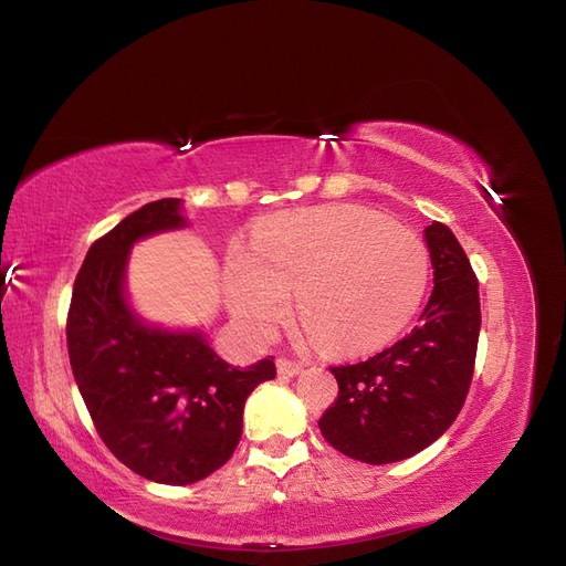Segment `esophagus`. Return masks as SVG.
Masks as SVG:
<instances>
[{"label":"esophagus","instance_id":"esophagus-1","mask_svg":"<svg viewBox=\"0 0 566 566\" xmlns=\"http://www.w3.org/2000/svg\"><path fill=\"white\" fill-rule=\"evenodd\" d=\"M276 367H279V375L283 377H295L300 375L304 369V363L302 360H295V358H279L276 360Z\"/></svg>","mask_w":566,"mask_h":566}]
</instances>
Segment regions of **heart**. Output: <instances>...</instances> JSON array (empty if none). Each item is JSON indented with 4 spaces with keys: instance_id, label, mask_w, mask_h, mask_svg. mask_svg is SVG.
<instances>
[{
    "instance_id": "obj_1",
    "label": "heart",
    "mask_w": 566,
    "mask_h": 566,
    "mask_svg": "<svg viewBox=\"0 0 566 566\" xmlns=\"http://www.w3.org/2000/svg\"><path fill=\"white\" fill-rule=\"evenodd\" d=\"M426 283L417 233L358 206L281 212L258 227L252 252L237 245L227 258L229 304L248 329L269 335L297 292L302 323L344 354L394 339Z\"/></svg>"
}]
</instances>
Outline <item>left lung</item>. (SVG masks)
Segmentation results:
<instances>
[{"label":"left lung","mask_w":566,"mask_h":566,"mask_svg":"<svg viewBox=\"0 0 566 566\" xmlns=\"http://www.w3.org/2000/svg\"><path fill=\"white\" fill-rule=\"evenodd\" d=\"M433 292L412 333L377 356L335 365L339 396L318 428L337 452L365 463H394L436 442L469 396L478 337V276L452 229L426 227Z\"/></svg>","instance_id":"1"}]
</instances>
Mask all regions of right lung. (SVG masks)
I'll list each match as a JSON object with an SVG mask.
<instances>
[{
  "instance_id": "add662e5",
  "label": "right lung",
  "mask_w": 566,
  "mask_h": 566,
  "mask_svg": "<svg viewBox=\"0 0 566 566\" xmlns=\"http://www.w3.org/2000/svg\"><path fill=\"white\" fill-rule=\"evenodd\" d=\"M182 224L180 199L130 212L88 248L67 311L72 375L97 436L133 473L164 484L199 482L224 465L241 440L245 398L276 377L274 356L231 367L199 333H164L130 314V245Z\"/></svg>"
}]
</instances>
